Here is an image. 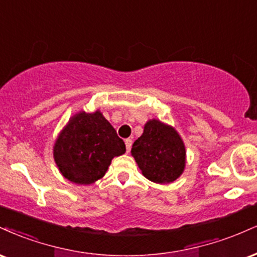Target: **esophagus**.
I'll return each instance as SVG.
<instances>
[{
    "instance_id": "1",
    "label": "esophagus",
    "mask_w": 257,
    "mask_h": 257,
    "mask_svg": "<svg viewBox=\"0 0 257 257\" xmlns=\"http://www.w3.org/2000/svg\"><path fill=\"white\" fill-rule=\"evenodd\" d=\"M124 142H125V148H126V152H129V151H131V148H132L133 140H132V139H125Z\"/></svg>"
}]
</instances>
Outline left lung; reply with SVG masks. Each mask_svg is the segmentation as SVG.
<instances>
[{"mask_svg": "<svg viewBox=\"0 0 257 257\" xmlns=\"http://www.w3.org/2000/svg\"><path fill=\"white\" fill-rule=\"evenodd\" d=\"M132 156L142 175L159 184L181 177L187 162V151L178 132L156 118L146 122L142 135L133 144Z\"/></svg>", "mask_w": 257, "mask_h": 257, "instance_id": "left-lung-1", "label": "left lung"}]
</instances>
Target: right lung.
I'll return each instance as SVG.
<instances>
[{"instance_id":"1","label":"right lung","mask_w":257,"mask_h":257,"mask_svg":"<svg viewBox=\"0 0 257 257\" xmlns=\"http://www.w3.org/2000/svg\"><path fill=\"white\" fill-rule=\"evenodd\" d=\"M125 145L99 110L70 117L54 144V159L64 178L88 185L100 179Z\"/></svg>"}]
</instances>
